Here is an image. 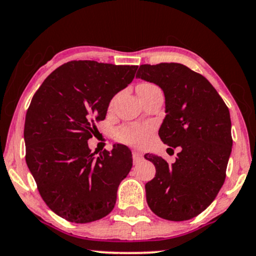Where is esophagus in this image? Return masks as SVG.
<instances>
[{"mask_svg":"<svg viewBox=\"0 0 256 256\" xmlns=\"http://www.w3.org/2000/svg\"><path fill=\"white\" fill-rule=\"evenodd\" d=\"M132 158H134V163H138L139 160H143V154H142L139 151H136L134 150V151H132Z\"/></svg>","mask_w":256,"mask_h":256,"instance_id":"34e87169","label":"esophagus"}]
</instances>
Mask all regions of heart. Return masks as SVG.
I'll list each match as a JSON object with an SVG mask.
<instances>
[{"label": "heart", "mask_w": 256, "mask_h": 256, "mask_svg": "<svg viewBox=\"0 0 256 256\" xmlns=\"http://www.w3.org/2000/svg\"><path fill=\"white\" fill-rule=\"evenodd\" d=\"M156 87L152 84H142L138 90H150ZM152 132V126L148 124H134L122 126L116 130L114 137L118 142L128 145H142L148 140Z\"/></svg>", "instance_id": "heart-1"}]
</instances>
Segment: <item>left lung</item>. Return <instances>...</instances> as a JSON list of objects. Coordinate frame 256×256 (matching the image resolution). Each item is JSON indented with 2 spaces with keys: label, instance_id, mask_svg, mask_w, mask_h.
Returning a JSON list of instances; mask_svg holds the SVG:
<instances>
[{
  "label": "left lung",
  "instance_id": "1",
  "mask_svg": "<svg viewBox=\"0 0 256 256\" xmlns=\"http://www.w3.org/2000/svg\"><path fill=\"white\" fill-rule=\"evenodd\" d=\"M136 78L163 90L166 116L158 134L169 148H182L171 166L156 154L144 156L156 168L145 184L148 204L169 221L195 218L224 183L232 145L229 110L204 76L182 64H140Z\"/></svg>",
  "mask_w": 256,
  "mask_h": 256
}]
</instances>
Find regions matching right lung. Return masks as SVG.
<instances>
[{"label": "right lung", "mask_w": 256, "mask_h": 256, "mask_svg": "<svg viewBox=\"0 0 256 256\" xmlns=\"http://www.w3.org/2000/svg\"><path fill=\"white\" fill-rule=\"evenodd\" d=\"M137 70L70 61L53 70L32 99L24 122L26 162L42 200L67 221L93 222L114 208L119 184L132 168L130 148L117 144L94 157L87 140Z\"/></svg>", "instance_id": "add662e5"}]
</instances>
